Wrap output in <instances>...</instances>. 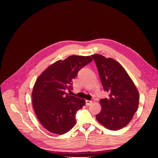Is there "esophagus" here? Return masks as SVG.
Listing matches in <instances>:
<instances>
[{
	"label": "esophagus",
	"instance_id": "esophagus-1",
	"mask_svg": "<svg viewBox=\"0 0 158 158\" xmlns=\"http://www.w3.org/2000/svg\"><path fill=\"white\" fill-rule=\"evenodd\" d=\"M94 99H92V100H90V101H89V100H86L85 101V104H86V105L87 106H90L92 103H94Z\"/></svg>",
	"mask_w": 158,
	"mask_h": 158
}]
</instances>
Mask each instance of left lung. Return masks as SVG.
I'll return each mask as SVG.
<instances>
[{
  "instance_id": "1",
  "label": "left lung",
  "mask_w": 158,
  "mask_h": 158,
  "mask_svg": "<svg viewBox=\"0 0 158 158\" xmlns=\"http://www.w3.org/2000/svg\"><path fill=\"white\" fill-rule=\"evenodd\" d=\"M105 91L109 97L100 100L102 110L96 119L111 131L126 126L138 110L139 93L125 69L117 61L100 54L92 55Z\"/></svg>"
}]
</instances>
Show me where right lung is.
Listing matches in <instances>:
<instances>
[{
    "instance_id": "1",
    "label": "right lung",
    "mask_w": 158,
    "mask_h": 158,
    "mask_svg": "<svg viewBox=\"0 0 158 158\" xmlns=\"http://www.w3.org/2000/svg\"><path fill=\"white\" fill-rule=\"evenodd\" d=\"M92 61L90 56L71 55L52 64L37 77L32 92V106L38 120L50 132L61 135L74 126L76 112L85 102L65 90L73 89L72 80Z\"/></svg>"
}]
</instances>
